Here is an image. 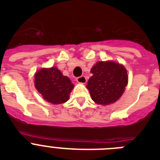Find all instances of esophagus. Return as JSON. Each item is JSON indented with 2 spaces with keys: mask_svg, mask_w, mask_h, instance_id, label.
I'll use <instances>...</instances> for the list:
<instances>
[{
  "mask_svg": "<svg viewBox=\"0 0 160 160\" xmlns=\"http://www.w3.org/2000/svg\"><path fill=\"white\" fill-rule=\"evenodd\" d=\"M76 81L80 84H85L87 82V80H86V77L82 75V76H80V77L76 78Z\"/></svg>",
  "mask_w": 160,
  "mask_h": 160,
  "instance_id": "esophagus-1",
  "label": "esophagus"
}]
</instances>
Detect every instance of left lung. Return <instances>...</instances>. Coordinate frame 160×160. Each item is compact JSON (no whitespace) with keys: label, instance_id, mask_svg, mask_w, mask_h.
Here are the masks:
<instances>
[{"label":"left lung","instance_id":"1","mask_svg":"<svg viewBox=\"0 0 160 160\" xmlns=\"http://www.w3.org/2000/svg\"><path fill=\"white\" fill-rule=\"evenodd\" d=\"M90 72L93 75L86 87L96 104L110 105L121 97L128 85V75L124 65L109 60L98 61Z\"/></svg>","mask_w":160,"mask_h":160}]
</instances>
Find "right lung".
<instances>
[{"label": "right lung", "instance_id": "obj_1", "mask_svg": "<svg viewBox=\"0 0 160 160\" xmlns=\"http://www.w3.org/2000/svg\"><path fill=\"white\" fill-rule=\"evenodd\" d=\"M35 87L44 100L59 105L69 100L74 85L57 68L51 67L42 68L35 74Z\"/></svg>", "mask_w": 160, "mask_h": 160}]
</instances>
